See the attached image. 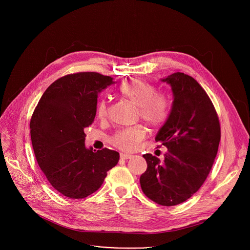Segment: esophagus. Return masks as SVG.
Here are the masks:
<instances>
[{"label":"esophagus","mask_w":250,"mask_h":250,"mask_svg":"<svg viewBox=\"0 0 250 250\" xmlns=\"http://www.w3.org/2000/svg\"><path fill=\"white\" fill-rule=\"evenodd\" d=\"M132 157H133V155H131V154L121 153V158H122V159H130V158H132Z\"/></svg>","instance_id":"1"}]
</instances>
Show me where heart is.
Returning <instances> with one entry per match:
<instances>
[{
  "instance_id": "b5f03b06",
  "label": "heart",
  "mask_w": 250,
  "mask_h": 250,
  "mask_svg": "<svg viewBox=\"0 0 250 250\" xmlns=\"http://www.w3.org/2000/svg\"><path fill=\"white\" fill-rule=\"evenodd\" d=\"M121 93L139 108V116L149 126L157 128L168 120L171 110L170 98L164 93H156V88L146 81L131 80L123 84ZM109 115L108 99L102 98L97 104V116L104 120ZM142 126L127 127L118 130L112 137V144L123 150H134L145 138Z\"/></svg>"
}]
</instances>
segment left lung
<instances>
[{
    "label": "left lung",
    "mask_w": 250,
    "mask_h": 250,
    "mask_svg": "<svg viewBox=\"0 0 250 250\" xmlns=\"http://www.w3.org/2000/svg\"><path fill=\"white\" fill-rule=\"evenodd\" d=\"M161 81L171 86L174 100L155 140L168 150L163 162L144 155L147 169L139 181L147 198L170 207L185 202L204 184L218 153L221 126L210 99L193 77L176 72Z\"/></svg>",
    "instance_id": "obj_1"
}]
</instances>
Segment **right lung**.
Masks as SVG:
<instances>
[{
	"instance_id": "add662e5",
	"label": "right lung",
	"mask_w": 250,
	"mask_h": 250,
	"mask_svg": "<svg viewBox=\"0 0 250 250\" xmlns=\"http://www.w3.org/2000/svg\"><path fill=\"white\" fill-rule=\"evenodd\" d=\"M112 84V77L97 72L63 76L46 89L31 116L35 158L51 186L65 197L93 194L119 162L115 150L85 146L84 128L94 122L98 95Z\"/></svg>"
}]
</instances>
